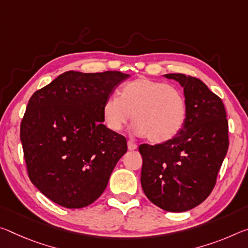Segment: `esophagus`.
Masks as SVG:
<instances>
[{
  "instance_id": "34e87169",
  "label": "esophagus",
  "mask_w": 248,
  "mask_h": 248,
  "mask_svg": "<svg viewBox=\"0 0 248 248\" xmlns=\"http://www.w3.org/2000/svg\"><path fill=\"white\" fill-rule=\"evenodd\" d=\"M137 147H138V145H137L136 143L131 142V141H128V149H129V150H136Z\"/></svg>"
}]
</instances>
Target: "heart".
Masks as SVG:
<instances>
[{"mask_svg":"<svg viewBox=\"0 0 248 248\" xmlns=\"http://www.w3.org/2000/svg\"><path fill=\"white\" fill-rule=\"evenodd\" d=\"M133 130L153 143L170 141L182 129L186 117V103L179 89L145 77L125 82L119 97H109L103 106L105 124L119 132L129 121Z\"/></svg>","mask_w":248,"mask_h":248,"instance_id":"1","label":"heart"}]
</instances>
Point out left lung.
I'll return each mask as SVG.
<instances>
[{"label": "left lung", "mask_w": 248, "mask_h": 248, "mask_svg": "<svg viewBox=\"0 0 248 248\" xmlns=\"http://www.w3.org/2000/svg\"><path fill=\"white\" fill-rule=\"evenodd\" d=\"M183 87L186 117L181 131L167 142L140 144L141 186L160 209L186 212L211 194L229 149V123L221 98L202 80L167 74Z\"/></svg>", "instance_id": "obj_1"}]
</instances>
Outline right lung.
<instances>
[{
    "instance_id": "add662e5",
    "label": "right lung",
    "mask_w": 248,
    "mask_h": 248,
    "mask_svg": "<svg viewBox=\"0 0 248 248\" xmlns=\"http://www.w3.org/2000/svg\"><path fill=\"white\" fill-rule=\"evenodd\" d=\"M128 74L69 70L33 93L21 123L32 183L67 209L95 202L127 152L124 136L108 129L103 106Z\"/></svg>"
}]
</instances>
